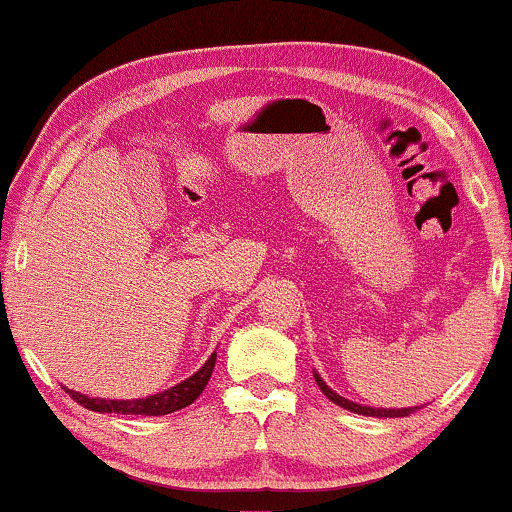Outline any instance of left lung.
Wrapping results in <instances>:
<instances>
[{
  "instance_id": "left-lung-1",
  "label": "left lung",
  "mask_w": 512,
  "mask_h": 512,
  "mask_svg": "<svg viewBox=\"0 0 512 512\" xmlns=\"http://www.w3.org/2000/svg\"><path fill=\"white\" fill-rule=\"evenodd\" d=\"M315 382H318V387L323 394L330 399L332 403H337V406H342L346 410H351V413H358V415H370V418H406V415L415 413V410H420L422 406H415V408H370V406H358V403H353L349 399H344V396L334 394V391L327 387V384L320 380L318 375H315Z\"/></svg>"
}]
</instances>
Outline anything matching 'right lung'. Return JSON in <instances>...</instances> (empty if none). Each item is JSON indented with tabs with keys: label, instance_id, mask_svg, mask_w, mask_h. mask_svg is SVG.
Returning a JSON list of instances; mask_svg holds the SVG:
<instances>
[{
	"label": "right lung",
	"instance_id": "1",
	"mask_svg": "<svg viewBox=\"0 0 512 512\" xmlns=\"http://www.w3.org/2000/svg\"><path fill=\"white\" fill-rule=\"evenodd\" d=\"M213 365H216V353H213L192 377L182 380L175 387H170L161 394L147 396V399H132V401H106V399H90V396L78 394V391L66 389L71 399L80 406L94 410V413H121V415H168L173 410L189 406L192 401L199 399V394L211 380Z\"/></svg>",
	"mask_w": 512,
	"mask_h": 512
}]
</instances>
